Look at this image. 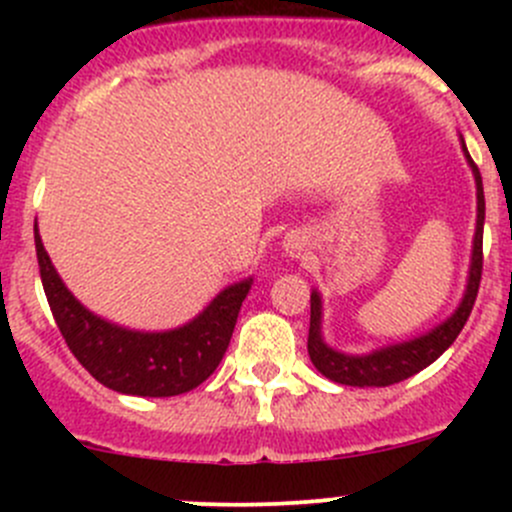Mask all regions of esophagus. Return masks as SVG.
<instances>
[{"label": "esophagus", "instance_id": "34e87169", "mask_svg": "<svg viewBox=\"0 0 512 512\" xmlns=\"http://www.w3.org/2000/svg\"><path fill=\"white\" fill-rule=\"evenodd\" d=\"M285 247H287L289 255L299 257V252L304 250V240H302V237H297V235H289L285 240Z\"/></svg>", "mask_w": 512, "mask_h": 512}]
</instances>
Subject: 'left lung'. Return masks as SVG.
I'll return each instance as SVG.
<instances>
[{"label": "left lung", "mask_w": 512, "mask_h": 512, "mask_svg": "<svg viewBox=\"0 0 512 512\" xmlns=\"http://www.w3.org/2000/svg\"><path fill=\"white\" fill-rule=\"evenodd\" d=\"M463 153H466L468 163H471L473 175H476V190H478V223H476V240H473V257H471V275H468L466 297H463L461 307L456 309L451 319L436 327L433 332L423 334V337L411 339V342L394 344V347L379 349L364 356H349L342 352H334L324 344L319 324H322V302L319 294L312 292V314H309V339L307 352L317 371H322L327 379L337 381V384L347 386H391L399 381L409 379L426 369L428 364L438 359L461 334L466 327L471 309L476 304L480 275H483V220H485V198H483V180H480L478 165L468 156V148L463 143Z\"/></svg>", "instance_id": "obj_1"}]
</instances>
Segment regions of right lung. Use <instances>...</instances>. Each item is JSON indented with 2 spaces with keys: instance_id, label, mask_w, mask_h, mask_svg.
<instances>
[{
  "instance_id": "obj_1",
  "label": "right lung",
  "mask_w": 512,
  "mask_h": 512,
  "mask_svg": "<svg viewBox=\"0 0 512 512\" xmlns=\"http://www.w3.org/2000/svg\"><path fill=\"white\" fill-rule=\"evenodd\" d=\"M41 285L66 347L79 364L118 394L178 396L203 384L223 359L252 280L227 287L200 317L173 332H131L81 307L56 275L34 230Z\"/></svg>"
}]
</instances>
